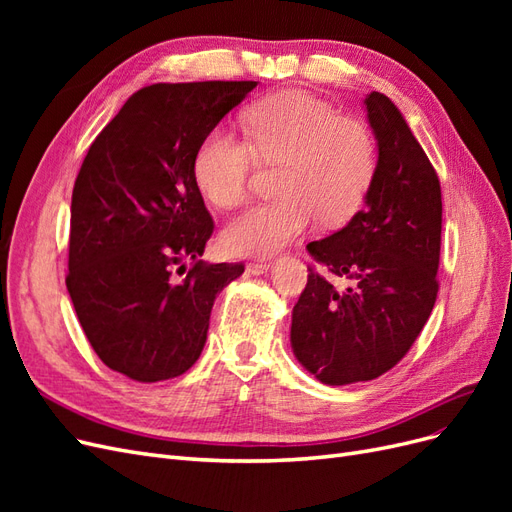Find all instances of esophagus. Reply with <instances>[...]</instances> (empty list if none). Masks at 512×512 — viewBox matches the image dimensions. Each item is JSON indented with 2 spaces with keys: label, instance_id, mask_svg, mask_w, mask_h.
I'll use <instances>...</instances> for the list:
<instances>
[{
  "label": "esophagus",
  "instance_id": "34e87169",
  "mask_svg": "<svg viewBox=\"0 0 512 512\" xmlns=\"http://www.w3.org/2000/svg\"><path fill=\"white\" fill-rule=\"evenodd\" d=\"M269 262H250V265H247V271H250L252 275H262V273H267L269 271Z\"/></svg>",
  "mask_w": 512,
  "mask_h": 512
}]
</instances>
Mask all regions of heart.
<instances>
[{"mask_svg":"<svg viewBox=\"0 0 512 512\" xmlns=\"http://www.w3.org/2000/svg\"><path fill=\"white\" fill-rule=\"evenodd\" d=\"M247 143L218 128L198 145L192 173L198 190L220 209L239 207L260 164H280L271 203L254 205L220 235L232 256H269L314 222L342 224L361 209L374 183L378 149L359 119L342 117L305 91H282L256 102L243 117Z\"/></svg>","mask_w":512,"mask_h":512,"instance_id":"obj_1","label":"heart"}]
</instances>
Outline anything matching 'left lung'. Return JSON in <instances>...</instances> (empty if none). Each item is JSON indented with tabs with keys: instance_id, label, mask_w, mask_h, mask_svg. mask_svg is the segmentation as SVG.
Here are the masks:
<instances>
[{
	"instance_id": "obj_1",
	"label": "left lung",
	"mask_w": 512,
	"mask_h": 512,
	"mask_svg": "<svg viewBox=\"0 0 512 512\" xmlns=\"http://www.w3.org/2000/svg\"><path fill=\"white\" fill-rule=\"evenodd\" d=\"M378 168L365 207L307 252L350 286L337 290L309 267L292 309L290 344L322 384L382 376L416 342L438 297L442 192L436 168L399 108L380 91L365 98Z\"/></svg>"
}]
</instances>
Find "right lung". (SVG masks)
I'll return each mask as SVG.
<instances>
[{
    "mask_svg": "<svg viewBox=\"0 0 512 512\" xmlns=\"http://www.w3.org/2000/svg\"><path fill=\"white\" fill-rule=\"evenodd\" d=\"M256 81L138 89L91 143L70 207L66 286L100 361L136 382L185 374L241 262L200 260L213 220L194 181L203 138Z\"/></svg>",
    "mask_w": 512,
    "mask_h": 512,
    "instance_id": "add662e5",
    "label": "right lung"
}]
</instances>
